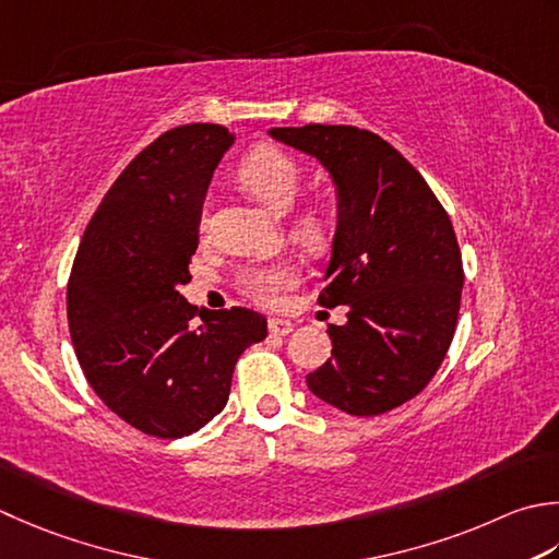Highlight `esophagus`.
I'll return each instance as SVG.
<instances>
[{"label": "esophagus", "mask_w": 559, "mask_h": 559, "mask_svg": "<svg viewBox=\"0 0 559 559\" xmlns=\"http://www.w3.org/2000/svg\"><path fill=\"white\" fill-rule=\"evenodd\" d=\"M269 332L273 336H288L293 332V322L281 320V317H271V320H269Z\"/></svg>", "instance_id": "obj_1"}]
</instances>
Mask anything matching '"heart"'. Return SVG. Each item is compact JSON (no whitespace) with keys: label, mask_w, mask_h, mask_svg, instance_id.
I'll list each match as a JSON object with an SVG mask.
<instances>
[{"label":"heart","mask_w":559,"mask_h":559,"mask_svg":"<svg viewBox=\"0 0 559 559\" xmlns=\"http://www.w3.org/2000/svg\"><path fill=\"white\" fill-rule=\"evenodd\" d=\"M237 179L249 193L264 201L271 211L286 213L298 199L302 183V167L290 152L276 145H257L251 147L237 167ZM207 215H201V227H205ZM330 211L322 203L302 205L290 221V235L305 247H322L330 237ZM298 281L295 271L286 261L276 264H254L239 271L237 286L247 298L259 305H276L283 290H288Z\"/></svg>","instance_id":"heart-1"}]
</instances>
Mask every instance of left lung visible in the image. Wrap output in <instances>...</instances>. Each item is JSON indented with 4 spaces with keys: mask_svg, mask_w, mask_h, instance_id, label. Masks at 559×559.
Segmentation results:
<instances>
[{
    "mask_svg": "<svg viewBox=\"0 0 559 559\" xmlns=\"http://www.w3.org/2000/svg\"><path fill=\"white\" fill-rule=\"evenodd\" d=\"M271 135L320 159L338 193V225L322 308L332 358L308 388L354 417H378L417 397L453 342L463 259L445 207L388 140L354 126L273 128Z\"/></svg>",
    "mask_w": 559,
    "mask_h": 559,
    "instance_id": "obj_1",
    "label": "left lung"
}]
</instances>
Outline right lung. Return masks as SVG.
Wrapping results in <instances>:
<instances>
[{
    "label": "right lung",
    "instance_id": "1",
    "mask_svg": "<svg viewBox=\"0 0 559 559\" xmlns=\"http://www.w3.org/2000/svg\"><path fill=\"white\" fill-rule=\"evenodd\" d=\"M225 126L171 128L120 171L76 249L68 322L84 378L133 429L181 439L225 409L237 358L266 338L247 308L203 312L191 281L201 207L233 145Z\"/></svg>",
    "mask_w": 559,
    "mask_h": 559
}]
</instances>
